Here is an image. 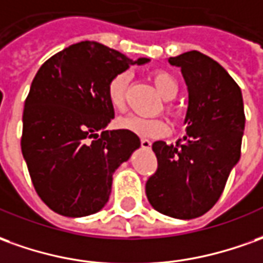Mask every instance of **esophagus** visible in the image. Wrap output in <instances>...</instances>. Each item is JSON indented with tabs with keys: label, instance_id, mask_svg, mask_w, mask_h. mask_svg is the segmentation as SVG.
<instances>
[{
	"label": "esophagus",
	"instance_id": "esophagus-1",
	"mask_svg": "<svg viewBox=\"0 0 263 263\" xmlns=\"http://www.w3.org/2000/svg\"><path fill=\"white\" fill-rule=\"evenodd\" d=\"M140 144H142L143 149H146V150L152 149V142L147 140V139H142V140H140Z\"/></svg>",
	"mask_w": 263,
	"mask_h": 263
}]
</instances>
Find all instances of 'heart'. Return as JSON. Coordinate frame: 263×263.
I'll list each match as a JSON object with an SVG mask.
<instances>
[{
    "label": "heart",
    "instance_id": "b5f03b06",
    "mask_svg": "<svg viewBox=\"0 0 263 263\" xmlns=\"http://www.w3.org/2000/svg\"><path fill=\"white\" fill-rule=\"evenodd\" d=\"M152 79L155 81L159 93L163 96V99L172 100L176 97L179 93V86L172 74L163 71V70H156L152 74ZM128 80H130V74L127 71H121V73L116 74L113 79L108 81L107 100L111 108L116 111H123L126 108V93H127ZM164 110H166V113L172 114V116L176 113L175 106L169 101L166 103ZM116 124L119 128L128 130V132L143 136V137H162L169 133V124L159 117L147 119V117L130 114V116L119 119Z\"/></svg>",
    "mask_w": 263,
    "mask_h": 263
}]
</instances>
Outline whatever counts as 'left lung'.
I'll return each instance as SVG.
<instances>
[{
    "label": "left lung",
    "instance_id": "left-lung-1",
    "mask_svg": "<svg viewBox=\"0 0 263 263\" xmlns=\"http://www.w3.org/2000/svg\"><path fill=\"white\" fill-rule=\"evenodd\" d=\"M189 91L187 136L176 144L153 143L157 169L146 182L156 211L195 219L211 211L240 157L245 111L240 88L223 67L199 51L170 57Z\"/></svg>",
    "mask_w": 263,
    "mask_h": 263
}]
</instances>
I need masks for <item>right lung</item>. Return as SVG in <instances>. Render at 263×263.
<instances>
[{
    "label": "right lung",
    "mask_w": 263,
    "mask_h": 263,
    "mask_svg": "<svg viewBox=\"0 0 263 263\" xmlns=\"http://www.w3.org/2000/svg\"><path fill=\"white\" fill-rule=\"evenodd\" d=\"M147 61L81 41L40 67L25 99L21 152L37 195L55 213L80 218L107 203L114 170L140 146L128 130H106L114 117L107 84Z\"/></svg>",
    "instance_id": "1"
}]
</instances>
